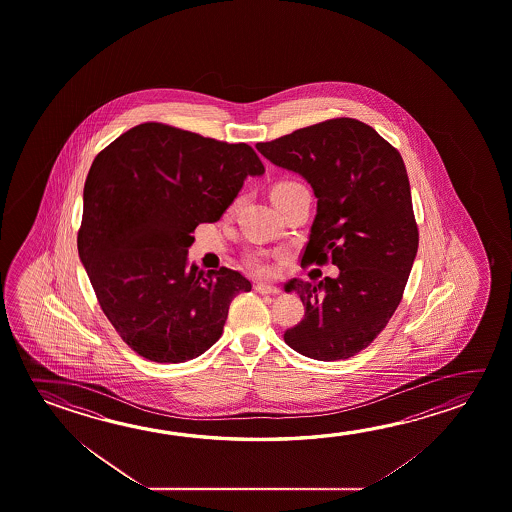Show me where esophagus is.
<instances>
[{
	"label": "esophagus",
	"instance_id": "esophagus-1",
	"mask_svg": "<svg viewBox=\"0 0 512 512\" xmlns=\"http://www.w3.org/2000/svg\"><path fill=\"white\" fill-rule=\"evenodd\" d=\"M255 291L260 294H280V289L275 285L268 284H257L255 285Z\"/></svg>",
	"mask_w": 512,
	"mask_h": 512
}]
</instances>
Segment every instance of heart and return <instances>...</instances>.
<instances>
[{"label": "heart", "mask_w": 512, "mask_h": 512, "mask_svg": "<svg viewBox=\"0 0 512 512\" xmlns=\"http://www.w3.org/2000/svg\"><path fill=\"white\" fill-rule=\"evenodd\" d=\"M294 187H302V185L296 184V182H282V184L275 185V189H273L271 194L284 193V191H289V189H294ZM235 207H237V202L232 203V207H230L228 212H234ZM246 264H248V268L255 271V273H259V275H269L271 273V264H269L268 257L264 253L257 252L248 255L246 257Z\"/></svg>", "instance_id": "heart-1"}]
</instances>
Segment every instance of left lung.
<instances>
[{"label": "left lung", "instance_id": "8db88e82", "mask_svg": "<svg viewBox=\"0 0 512 512\" xmlns=\"http://www.w3.org/2000/svg\"><path fill=\"white\" fill-rule=\"evenodd\" d=\"M257 150L278 168L309 182L318 198L302 264L339 268L318 284L293 278L305 318L285 330L294 352L341 361L361 352L386 328L411 275L418 225L402 155L357 119H328Z\"/></svg>", "mask_w": 512, "mask_h": 512}]
</instances>
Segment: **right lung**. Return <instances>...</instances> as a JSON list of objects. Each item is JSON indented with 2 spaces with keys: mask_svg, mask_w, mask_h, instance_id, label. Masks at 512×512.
I'll list each match as a JSON object with an SVG mask.
<instances>
[{
  "mask_svg": "<svg viewBox=\"0 0 512 512\" xmlns=\"http://www.w3.org/2000/svg\"><path fill=\"white\" fill-rule=\"evenodd\" d=\"M264 166L248 144L162 123L134 126L100 151L84 187L78 255L105 316L148 361H191L223 334L252 284L187 264L194 228L216 223Z\"/></svg>",
  "mask_w": 512,
  "mask_h": 512,
  "instance_id": "1",
  "label": "right lung"
}]
</instances>
